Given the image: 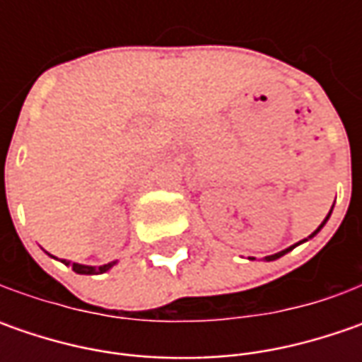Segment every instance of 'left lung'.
<instances>
[{"label":"left lung","mask_w":362,"mask_h":362,"mask_svg":"<svg viewBox=\"0 0 362 362\" xmlns=\"http://www.w3.org/2000/svg\"><path fill=\"white\" fill-rule=\"evenodd\" d=\"M332 207H334V205H332ZM332 207H330V211H328V216L325 217V221H322V223H320V226H318V228H316V230H314L313 233H310V235H308V238H306V240H302V242L294 243V245H290V247H286V250H282V252H278V254H272V256H266V257H264V259H266V262H274V259H278V257H282V256H284V254H288V252H292V250H294V247H296V245H300V243H304V242H308V240H313L314 235H316V233H318V231L322 230V228H325V226H327L328 217H330V214H332Z\"/></svg>","instance_id":"8db88e82"}]
</instances>
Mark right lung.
<instances>
[{
  "mask_svg": "<svg viewBox=\"0 0 362 362\" xmlns=\"http://www.w3.org/2000/svg\"><path fill=\"white\" fill-rule=\"evenodd\" d=\"M66 266H72V270L76 272V274H86V276H92V274H105L108 272L115 264H117V259L115 262H108L105 266H86V264H76V262H68V259H62Z\"/></svg>",
  "mask_w": 362,
  "mask_h": 362,
  "instance_id": "obj_1",
  "label": "right lung"
}]
</instances>
